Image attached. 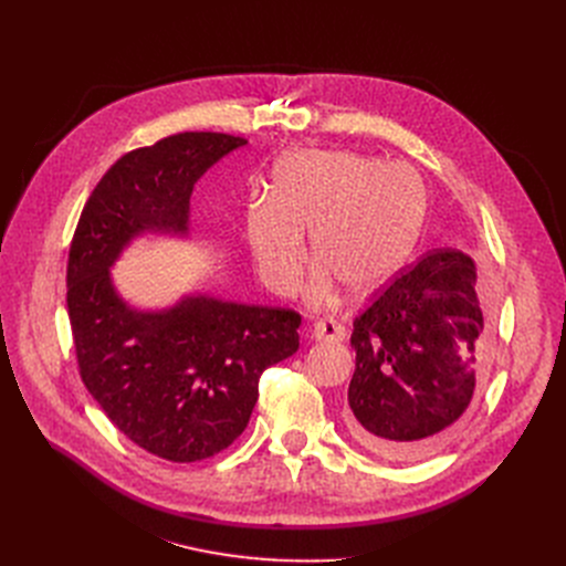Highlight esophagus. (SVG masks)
I'll return each instance as SVG.
<instances>
[{
  "instance_id": "1",
  "label": "esophagus",
  "mask_w": 566,
  "mask_h": 566,
  "mask_svg": "<svg viewBox=\"0 0 566 566\" xmlns=\"http://www.w3.org/2000/svg\"><path fill=\"white\" fill-rule=\"evenodd\" d=\"M312 337L318 342H342L346 337V328L335 318H323V321L314 323Z\"/></svg>"
}]
</instances>
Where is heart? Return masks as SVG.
Returning a JSON list of instances; mask_svg holds the SVG:
<instances>
[{
    "instance_id": "obj_1",
    "label": "heart",
    "mask_w": 566,
    "mask_h": 566,
    "mask_svg": "<svg viewBox=\"0 0 566 566\" xmlns=\"http://www.w3.org/2000/svg\"><path fill=\"white\" fill-rule=\"evenodd\" d=\"M429 195L403 163L355 151H295L273 171L268 199L245 211V235L263 282L277 293L295 286L310 231L318 259L310 303H328L337 282L369 293L388 282L424 227Z\"/></svg>"
}]
</instances>
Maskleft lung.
<instances>
[{"instance_id":"8db88e82","label":"left lung","mask_w":566,"mask_h":566,"mask_svg":"<svg viewBox=\"0 0 566 566\" xmlns=\"http://www.w3.org/2000/svg\"><path fill=\"white\" fill-rule=\"evenodd\" d=\"M489 314L478 265L427 254L353 321L348 429L382 459H424L465 418L486 371Z\"/></svg>"}]
</instances>
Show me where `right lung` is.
Wrapping results in <instances>:
<instances>
[{"label": "right lung", "instance_id": "right-lung-1", "mask_svg": "<svg viewBox=\"0 0 566 566\" xmlns=\"http://www.w3.org/2000/svg\"><path fill=\"white\" fill-rule=\"evenodd\" d=\"M245 144L178 133L126 154L86 199L71 243L66 307L86 390L118 431L174 463L213 457L245 431L261 374L301 346V314L208 293L137 310L109 268L137 238H186L195 184Z\"/></svg>", "mask_w": 566, "mask_h": 566}]
</instances>
